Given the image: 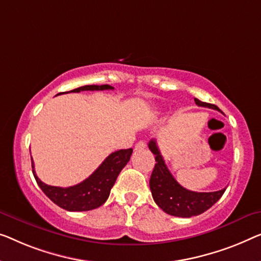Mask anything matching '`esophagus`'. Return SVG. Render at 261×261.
<instances>
[{"label": "esophagus", "mask_w": 261, "mask_h": 261, "mask_svg": "<svg viewBox=\"0 0 261 261\" xmlns=\"http://www.w3.org/2000/svg\"><path fill=\"white\" fill-rule=\"evenodd\" d=\"M146 148V142L145 141H139L135 145V150H143Z\"/></svg>", "instance_id": "esophagus-1"}]
</instances>
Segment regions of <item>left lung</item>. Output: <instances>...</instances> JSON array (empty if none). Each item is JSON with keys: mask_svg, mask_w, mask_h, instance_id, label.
Returning a JSON list of instances; mask_svg holds the SVG:
<instances>
[{"mask_svg": "<svg viewBox=\"0 0 261 261\" xmlns=\"http://www.w3.org/2000/svg\"><path fill=\"white\" fill-rule=\"evenodd\" d=\"M194 101L200 107L220 111L215 105L202 102L198 99H194ZM148 147L150 152L155 155L156 161L149 179L150 192H152L154 201L164 212L180 218L195 217L211 208L225 193V188L217 192H208V193L188 191L184 188L180 184H177L166 166L155 140H150Z\"/></svg>", "mask_w": 261, "mask_h": 261, "instance_id": "8db88e82", "label": "left lung"}]
</instances>
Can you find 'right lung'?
I'll list each match as a JSON object with an SVG mask.
<instances>
[{"instance_id": "add662e5", "label": "right lung", "mask_w": 261, "mask_h": 261, "mask_svg": "<svg viewBox=\"0 0 261 261\" xmlns=\"http://www.w3.org/2000/svg\"><path fill=\"white\" fill-rule=\"evenodd\" d=\"M114 89L109 85H89L82 86L79 88L70 90L71 93H80L84 90H106ZM69 93V92H67ZM61 94V93H60ZM133 149H120L112 153L106 158V160L99 166V168L89 177L75 186L62 188L56 186H49L37 177L34 171V162L32 159L33 174L35 177L43 193L46 194L53 202L61 207V208L69 211V212H84V211L95 210L103 205L108 199L112 187L114 186L116 177L122 171V168L129 161Z\"/></svg>"}]
</instances>
